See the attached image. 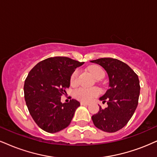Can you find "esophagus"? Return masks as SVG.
<instances>
[{
    "label": "esophagus",
    "mask_w": 157,
    "mask_h": 157,
    "mask_svg": "<svg viewBox=\"0 0 157 157\" xmlns=\"http://www.w3.org/2000/svg\"><path fill=\"white\" fill-rule=\"evenodd\" d=\"M81 105H89V103H87V102H81Z\"/></svg>",
    "instance_id": "esophagus-1"
}]
</instances>
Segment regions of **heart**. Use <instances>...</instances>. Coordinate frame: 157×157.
<instances>
[{
	"label": "heart",
	"mask_w": 157,
	"mask_h": 157,
	"mask_svg": "<svg viewBox=\"0 0 157 157\" xmlns=\"http://www.w3.org/2000/svg\"><path fill=\"white\" fill-rule=\"evenodd\" d=\"M90 73L97 79L102 78L104 77V71L102 68L98 66H94L90 68ZM79 71L78 70H75L72 73L70 78V82L71 85H76L78 83ZM100 94V90L98 88H78L74 92V96L77 99L84 102H90L94 98H96Z\"/></svg>",
	"instance_id": "b5f03b06"
}]
</instances>
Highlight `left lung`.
<instances>
[{
  "label": "left lung",
  "instance_id": "8db88e82",
  "mask_svg": "<svg viewBox=\"0 0 157 157\" xmlns=\"http://www.w3.org/2000/svg\"><path fill=\"white\" fill-rule=\"evenodd\" d=\"M102 66L108 73L109 89L100 98L108 107L92 117L94 126L104 132H115L123 128L132 117L138 104L140 82L129 65L113 58L90 61Z\"/></svg>",
  "mask_w": 157,
  "mask_h": 157
}]
</instances>
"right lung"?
<instances>
[{
    "instance_id": "obj_1",
    "label": "right lung",
    "mask_w": 157,
    "mask_h": 157,
    "mask_svg": "<svg viewBox=\"0 0 157 157\" xmlns=\"http://www.w3.org/2000/svg\"><path fill=\"white\" fill-rule=\"evenodd\" d=\"M84 63L66 57H50L29 72L24 84L25 100L40 129L55 133L70 124L80 102L72 99L63 103L61 96L69 88L72 73Z\"/></svg>"
}]
</instances>
